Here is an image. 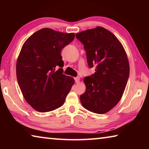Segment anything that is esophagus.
I'll return each instance as SVG.
<instances>
[{"mask_svg": "<svg viewBox=\"0 0 149 149\" xmlns=\"http://www.w3.org/2000/svg\"><path fill=\"white\" fill-rule=\"evenodd\" d=\"M75 83H79V81H80V78L79 77H75Z\"/></svg>", "mask_w": 149, "mask_h": 149, "instance_id": "obj_1", "label": "esophagus"}]
</instances>
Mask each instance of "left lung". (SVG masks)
Masks as SVG:
<instances>
[{"mask_svg":"<svg viewBox=\"0 0 149 149\" xmlns=\"http://www.w3.org/2000/svg\"><path fill=\"white\" fill-rule=\"evenodd\" d=\"M84 45L88 65L95 66L94 74L84 79L86 87L80 96L85 109L103 114L112 110L122 98L130 75V64L122 44L115 35L98 26L78 33Z\"/></svg>","mask_w":149,"mask_h":149,"instance_id":"obj_1","label":"left lung"}]
</instances>
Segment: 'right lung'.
Wrapping results in <instances>:
<instances>
[{
	"instance_id": "obj_1",
	"label": "right lung",
	"mask_w": 149,
	"mask_h": 149,
	"mask_svg": "<svg viewBox=\"0 0 149 149\" xmlns=\"http://www.w3.org/2000/svg\"><path fill=\"white\" fill-rule=\"evenodd\" d=\"M74 37V33L42 28L22 46L16 63L17 79L24 99L35 110L50 112L64 103L75 81L63 74L60 53Z\"/></svg>"
}]
</instances>
